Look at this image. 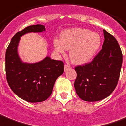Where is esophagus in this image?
Wrapping results in <instances>:
<instances>
[{"label": "esophagus", "instance_id": "1", "mask_svg": "<svg viewBox=\"0 0 126 126\" xmlns=\"http://www.w3.org/2000/svg\"><path fill=\"white\" fill-rule=\"evenodd\" d=\"M69 68H71V66H68V65H65L64 66V71H66L68 69H69Z\"/></svg>", "mask_w": 126, "mask_h": 126}]
</instances>
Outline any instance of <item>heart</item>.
<instances>
[{
	"label": "heart",
	"instance_id": "heart-1",
	"mask_svg": "<svg viewBox=\"0 0 126 126\" xmlns=\"http://www.w3.org/2000/svg\"><path fill=\"white\" fill-rule=\"evenodd\" d=\"M101 45L99 33L79 27L66 29L61 33L60 40L55 39L53 41L54 48L60 54L64 55L66 49H70V58L77 64H84L91 61Z\"/></svg>",
	"mask_w": 126,
	"mask_h": 126
}]
</instances>
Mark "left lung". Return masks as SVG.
Instances as JSON below:
<instances>
[{
  "instance_id": "obj_1",
  "label": "left lung",
  "mask_w": 126,
  "mask_h": 126,
  "mask_svg": "<svg viewBox=\"0 0 126 126\" xmlns=\"http://www.w3.org/2000/svg\"><path fill=\"white\" fill-rule=\"evenodd\" d=\"M102 49L91 63L78 66L74 87L82 100L97 101L108 97L117 84L123 56L117 40L103 30Z\"/></svg>"
}]
</instances>
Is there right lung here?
Here are the masks:
<instances>
[{
  "instance_id": "obj_1",
  "label": "right lung",
  "mask_w": 126,
  "mask_h": 126,
  "mask_svg": "<svg viewBox=\"0 0 126 126\" xmlns=\"http://www.w3.org/2000/svg\"><path fill=\"white\" fill-rule=\"evenodd\" d=\"M45 25L29 26L12 38L5 54L6 76L12 91L31 103L45 101L51 94L57 78L64 73V63L46 56L41 61L27 63L21 60L18 48L20 38L29 33H42Z\"/></svg>"
}]
</instances>
